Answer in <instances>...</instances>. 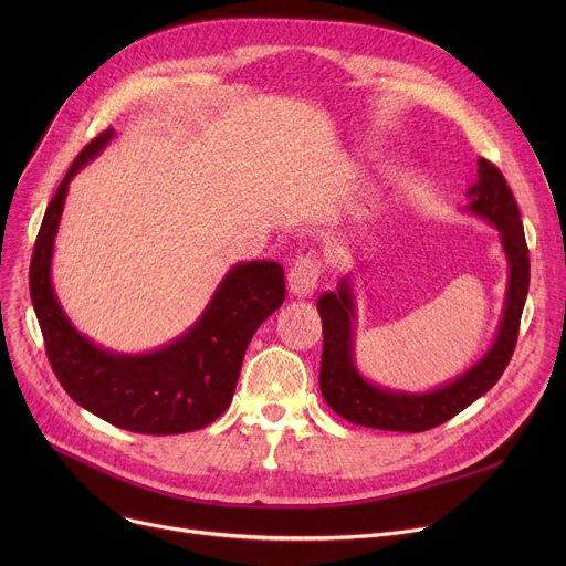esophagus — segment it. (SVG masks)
I'll list each match as a JSON object with an SVG mask.
<instances>
[{
	"instance_id": "1",
	"label": "esophagus",
	"mask_w": 566,
	"mask_h": 566,
	"mask_svg": "<svg viewBox=\"0 0 566 566\" xmlns=\"http://www.w3.org/2000/svg\"><path fill=\"white\" fill-rule=\"evenodd\" d=\"M321 277V261L314 254H301L289 273V291L298 298H310Z\"/></svg>"
}]
</instances>
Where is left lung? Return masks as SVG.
I'll return each instance as SVG.
<instances>
[{
	"label": "left lung",
	"instance_id": "left-lung-1",
	"mask_svg": "<svg viewBox=\"0 0 566 566\" xmlns=\"http://www.w3.org/2000/svg\"><path fill=\"white\" fill-rule=\"evenodd\" d=\"M465 213L491 222L500 231L502 252L507 256V295L497 335L491 348L470 369L438 385L431 392H403L380 388L367 380L355 365V295L350 275L339 280L337 291L323 293L316 307L323 321V358L318 385L321 395L339 418L382 431L418 433L452 420L474 399L486 395L507 369L518 339L521 314L530 286V259L518 203L502 171L489 160H478V184L465 192Z\"/></svg>",
	"mask_w": 566,
	"mask_h": 566
}]
</instances>
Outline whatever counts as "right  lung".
Listing matches in <instances>:
<instances>
[{"instance_id": "right-lung-1", "label": "right lung", "mask_w": 566, "mask_h": 566, "mask_svg": "<svg viewBox=\"0 0 566 566\" xmlns=\"http://www.w3.org/2000/svg\"><path fill=\"white\" fill-rule=\"evenodd\" d=\"M107 128L88 142L59 184L29 265V295L45 339L48 360L75 403L135 433L171 436L216 422L233 399L248 344L284 303V268L243 261L218 284L201 316L174 342L148 353H116L84 337L52 286V254L73 176L112 142Z\"/></svg>"}]
</instances>
